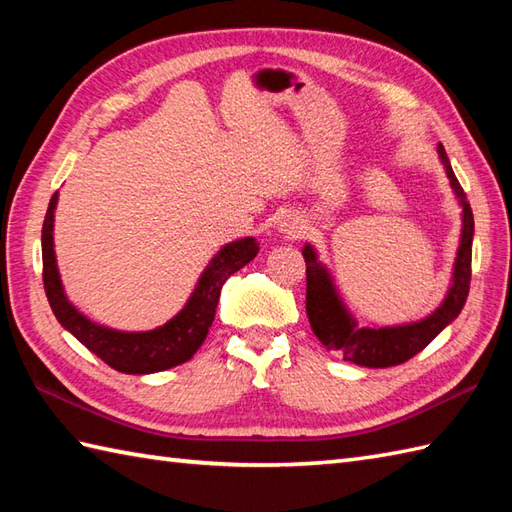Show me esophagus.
I'll use <instances>...</instances> for the list:
<instances>
[{
  "label": "esophagus",
  "mask_w": 512,
  "mask_h": 512,
  "mask_svg": "<svg viewBox=\"0 0 512 512\" xmlns=\"http://www.w3.org/2000/svg\"><path fill=\"white\" fill-rule=\"evenodd\" d=\"M279 231L284 233L286 237H299L303 233V222L299 220V217H292V215H286L284 220L279 222Z\"/></svg>",
  "instance_id": "1"
}]
</instances>
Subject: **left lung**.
Masks as SVG:
<instances>
[{
	"label": "left lung",
	"mask_w": 512,
	"mask_h": 512,
	"mask_svg": "<svg viewBox=\"0 0 512 512\" xmlns=\"http://www.w3.org/2000/svg\"><path fill=\"white\" fill-rule=\"evenodd\" d=\"M438 156L447 171L451 189L462 206V233L460 246L455 253L451 286L447 297L429 317L402 325H385V328H358L356 319L345 308L343 299L336 292L330 270L319 259L312 244L303 246L306 259V310L317 339L332 352H339L343 361L361 367H391L409 361L422 352L447 325L458 319L471 286V248H473V211L466 202V193L451 169L447 151L438 145Z\"/></svg>",
	"instance_id": "8db88e82"
}]
</instances>
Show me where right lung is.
Returning <instances> with one entry per match:
<instances>
[{"mask_svg":"<svg viewBox=\"0 0 512 512\" xmlns=\"http://www.w3.org/2000/svg\"><path fill=\"white\" fill-rule=\"evenodd\" d=\"M59 193L52 195L46 220L41 228V255H43V288L50 301L54 317L76 341H81L92 354H96L116 372L123 374H154L187 363L200 350L220 301L224 281L244 268L259 253L255 237H242L222 246L202 270L189 301L184 308L160 328L147 332H123L94 323L81 310L72 306L61 284L54 255V209Z\"/></svg>","mask_w":512,"mask_h":512,"instance_id":"obj_1","label":"right lung"}]
</instances>
